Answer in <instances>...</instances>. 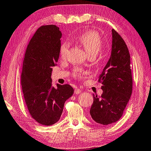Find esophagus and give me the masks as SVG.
I'll use <instances>...</instances> for the list:
<instances>
[{
  "mask_svg": "<svg viewBox=\"0 0 151 151\" xmlns=\"http://www.w3.org/2000/svg\"><path fill=\"white\" fill-rule=\"evenodd\" d=\"M81 89H78V88H76V89H75V91H74V93H75L76 94H80V93H81Z\"/></svg>",
  "mask_w": 151,
  "mask_h": 151,
  "instance_id": "obj_1",
  "label": "esophagus"
}]
</instances>
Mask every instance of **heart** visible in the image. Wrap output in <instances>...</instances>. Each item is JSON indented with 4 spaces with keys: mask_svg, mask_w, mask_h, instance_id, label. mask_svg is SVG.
Listing matches in <instances>:
<instances>
[{
    "mask_svg": "<svg viewBox=\"0 0 151 151\" xmlns=\"http://www.w3.org/2000/svg\"><path fill=\"white\" fill-rule=\"evenodd\" d=\"M78 40L82 45L89 55H97L102 46V40L99 34L93 30H88L83 32L78 36ZM70 48V44L64 42L60 46V55L62 59L66 58Z\"/></svg>",
    "mask_w": 151,
    "mask_h": 151,
    "instance_id": "heart-1",
    "label": "heart"
}]
</instances>
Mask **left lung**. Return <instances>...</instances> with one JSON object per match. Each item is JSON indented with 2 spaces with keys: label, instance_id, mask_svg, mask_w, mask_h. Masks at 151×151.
<instances>
[{
  "label": "left lung",
  "instance_id": "1",
  "mask_svg": "<svg viewBox=\"0 0 151 151\" xmlns=\"http://www.w3.org/2000/svg\"><path fill=\"white\" fill-rule=\"evenodd\" d=\"M130 54L125 41L112 30L111 54L99 76L103 93L93 96L90 115L96 123L107 125L117 122L130 99L133 89Z\"/></svg>",
  "mask_w": 151,
  "mask_h": 151
}]
</instances>
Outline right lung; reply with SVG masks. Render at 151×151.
<instances>
[{
	"label": "right lung",
	"instance_id": "add662e5",
	"mask_svg": "<svg viewBox=\"0 0 151 151\" xmlns=\"http://www.w3.org/2000/svg\"><path fill=\"white\" fill-rule=\"evenodd\" d=\"M62 32L55 25L36 30L24 58L21 85L28 111L34 120L49 126L58 122L66 100L73 93L68 84L52 86V68L60 56Z\"/></svg>",
	"mask_w": 151,
	"mask_h": 151
}]
</instances>
